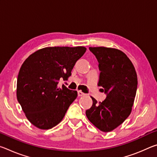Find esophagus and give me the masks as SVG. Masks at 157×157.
Segmentation results:
<instances>
[{"mask_svg":"<svg viewBox=\"0 0 157 157\" xmlns=\"http://www.w3.org/2000/svg\"><path fill=\"white\" fill-rule=\"evenodd\" d=\"M78 96H83V95H85V94H84V93L81 91H78Z\"/></svg>","mask_w":157,"mask_h":157,"instance_id":"1","label":"esophagus"}]
</instances>
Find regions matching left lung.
Listing matches in <instances>:
<instances>
[{"mask_svg":"<svg viewBox=\"0 0 157 157\" xmlns=\"http://www.w3.org/2000/svg\"><path fill=\"white\" fill-rule=\"evenodd\" d=\"M99 63L98 85L107 98L86 111L89 121L100 131L109 132L126 120L132 112L137 89V75L132 62L121 50L106 47H90Z\"/></svg>","mask_w":157,"mask_h":157,"instance_id":"8db88e82","label":"left lung"}]
</instances>
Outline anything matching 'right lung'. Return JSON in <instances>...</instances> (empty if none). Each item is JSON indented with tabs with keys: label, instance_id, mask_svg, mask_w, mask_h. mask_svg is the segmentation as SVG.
<instances>
[{
	"label": "right lung",
	"instance_id": "1",
	"mask_svg": "<svg viewBox=\"0 0 157 157\" xmlns=\"http://www.w3.org/2000/svg\"><path fill=\"white\" fill-rule=\"evenodd\" d=\"M86 48L46 47L36 50L23 63L18 75L17 97L28 120L41 129H49L62 121L78 92L58 81L67 80L77 61Z\"/></svg>",
	"mask_w": 157,
	"mask_h": 157
}]
</instances>
